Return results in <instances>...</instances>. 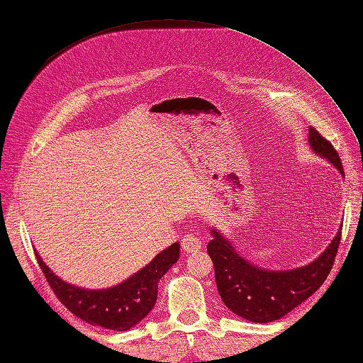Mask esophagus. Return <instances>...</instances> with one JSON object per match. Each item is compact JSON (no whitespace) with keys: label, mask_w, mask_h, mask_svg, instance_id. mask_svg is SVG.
<instances>
[{"label":"esophagus","mask_w":363,"mask_h":363,"mask_svg":"<svg viewBox=\"0 0 363 363\" xmlns=\"http://www.w3.org/2000/svg\"><path fill=\"white\" fill-rule=\"evenodd\" d=\"M181 245H182V250L186 252H198L201 250V240H199V237L194 234L184 235Z\"/></svg>","instance_id":"1"}]
</instances>
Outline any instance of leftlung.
I'll list each match as a JSON object with an SVG mask.
<instances>
[{
    "instance_id": "8db88e82",
    "label": "left lung",
    "mask_w": 363,
    "mask_h": 363,
    "mask_svg": "<svg viewBox=\"0 0 363 363\" xmlns=\"http://www.w3.org/2000/svg\"><path fill=\"white\" fill-rule=\"evenodd\" d=\"M307 138L311 151L333 164L345 177L340 157L334 146L313 128H309ZM211 235L212 240L207 245V252L213 262L215 281L223 303L243 320L272 323L285 317L312 296L326 281L340 243L342 225L317 259L290 269H268L254 265L217 228H211Z\"/></svg>"
}]
</instances>
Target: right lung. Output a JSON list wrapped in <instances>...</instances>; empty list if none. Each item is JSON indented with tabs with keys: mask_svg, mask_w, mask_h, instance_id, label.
I'll return each instance as SVG.
<instances>
[{
	"mask_svg": "<svg viewBox=\"0 0 363 363\" xmlns=\"http://www.w3.org/2000/svg\"><path fill=\"white\" fill-rule=\"evenodd\" d=\"M181 245L160 251L148 265L107 289H86L67 282L45 264L35 250L42 272L60 303L82 321L112 330H128L148 315L157 299V284L177 259Z\"/></svg>",
	"mask_w": 363,
	"mask_h": 363,
	"instance_id": "right-lung-1",
	"label": "right lung"
}]
</instances>
